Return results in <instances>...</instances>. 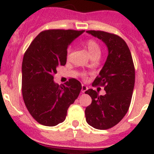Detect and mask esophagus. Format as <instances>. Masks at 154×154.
I'll list each match as a JSON object with an SVG mask.
<instances>
[{"label": "esophagus", "instance_id": "esophagus-1", "mask_svg": "<svg viewBox=\"0 0 154 154\" xmlns=\"http://www.w3.org/2000/svg\"><path fill=\"white\" fill-rule=\"evenodd\" d=\"M87 87H86L85 85H82V88H81V92L83 93V94H84V92H85L86 91H87Z\"/></svg>", "mask_w": 154, "mask_h": 154}]
</instances>
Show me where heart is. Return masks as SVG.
Masks as SVG:
<instances>
[{
    "mask_svg": "<svg viewBox=\"0 0 154 154\" xmlns=\"http://www.w3.org/2000/svg\"><path fill=\"white\" fill-rule=\"evenodd\" d=\"M84 44H85V46L87 48V51L89 52L90 55L91 57L94 56V55H99L100 52V48L99 44L94 39H87L84 41ZM70 49L67 50V57H69L70 54ZM83 77H85V75L83 74Z\"/></svg>",
    "mask_w": 154,
    "mask_h": 154,
    "instance_id": "b5f03b06",
    "label": "heart"
}]
</instances>
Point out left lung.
I'll return each instance as SVG.
<instances>
[{
	"label": "left lung",
	"mask_w": 154,
	"mask_h": 154,
	"mask_svg": "<svg viewBox=\"0 0 154 154\" xmlns=\"http://www.w3.org/2000/svg\"><path fill=\"white\" fill-rule=\"evenodd\" d=\"M88 34L102 40L108 48V56L94 80V87H103L106 94L87 90L85 94L92 98L87 106V124L98 130H107L117 125L127 113L132 99L135 83V68L131 51L118 35L101 30H87Z\"/></svg>",
	"instance_id": "1"
}]
</instances>
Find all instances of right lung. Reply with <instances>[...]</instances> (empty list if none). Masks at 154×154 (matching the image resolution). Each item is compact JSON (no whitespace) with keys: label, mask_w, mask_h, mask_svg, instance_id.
Instances as JSON below:
<instances>
[{"label":"right lung","mask_w":154,"mask_h":154,"mask_svg":"<svg viewBox=\"0 0 154 154\" xmlns=\"http://www.w3.org/2000/svg\"><path fill=\"white\" fill-rule=\"evenodd\" d=\"M84 30L50 29L30 43L22 62V95L27 110L39 124L54 127L62 123L78 97L82 86L70 78L55 84L57 69L67 62V48Z\"/></svg>","instance_id":"obj_1"}]
</instances>
